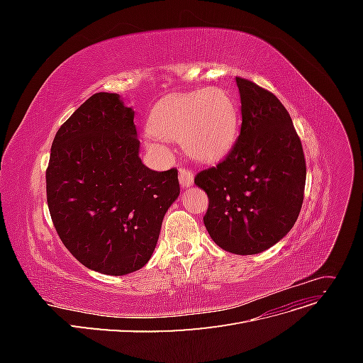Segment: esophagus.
<instances>
[{
    "mask_svg": "<svg viewBox=\"0 0 363 363\" xmlns=\"http://www.w3.org/2000/svg\"><path fill=\"white\" fill-rule=\"evenodd\" d=\"M179 180H180L182 188H189V186H192V184H194V172H192V171H189V169L180 168V172H179Z\"/></svg>",
    "mask_w": 363,
    "mask_h": 363,
    "instance_id": "34e87169",
    "label": "esophagus"
}]
</instances>
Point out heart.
Segmentation results:
<instances>
[{"instance_id":"heart-1","label":"heart","mask_w":363,"mask_h":363,"mask_svg":"<svg viewBox=\"0 0 363 363\" xmlns=\"http://www.w3.org/2000/svg\"><path fill=\"white\" fill-rule=\"evenodd\" d=\"M238 104L223 87H206L172 95L155 108L148 130L163 140H180L183 150L200 162L223 157L238 135ZM148 145L163 151L155 139Z\"/></svg>"}]
</instances>
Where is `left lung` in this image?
<instances>
[{
    "instance_id": "left-lung-1",
    "label": "left lung",
    "mask_w": 363,
    "mask_h": 363,
    "mask_svg": "<svg viewBox=\"0 0 363 363\" xmlns=\"http://www.w3.org/2000/svg\"><path fill=\"white\" fill-rule=\"evenodd\" d=\"M242 125L227 157L196 174L208 196L203 218L216 245L257 255L289 233L301 211L306 160L301 140L279 98L236 77Z\"/></svg>"
}]
</instances>
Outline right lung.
<instances>
[{
	"instance_id": "1",
	"label": "right lung",
	"mask_w": 363,
	"mask_h": 363,
	"mask_svg": "<svg viewBox=\"0 0 363 363\" xmlns=\"http://www.w3.org/2000/svg\"><path fill=\"white\" fill-rule=\"evenodd\" d=\"M133 119L118 94L92 95L59 128L47 168L48 208L63 245L107 276L145 265L180 194L177 169L142 163Z\"/></svg>"
}]
</instances>
